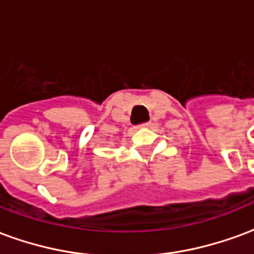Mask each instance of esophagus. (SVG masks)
Instances as JSON below:
<instances>
[{
  "instance_id": "34e87169",
  "label": "esophagus",
  "mask_w": 254,
  "mask_h": 254,
  "mask_svg": "<svg viewBox=\"0 0 254 254\" xmlns=\"http://www.w3.org/2000/svg\"><path fill=\"white\" fill-rule=\"evenodd\" d=\"M151 124L149 122H145V124H141V125H138V127H148Z\"/></svg>"
}]
</instances>
